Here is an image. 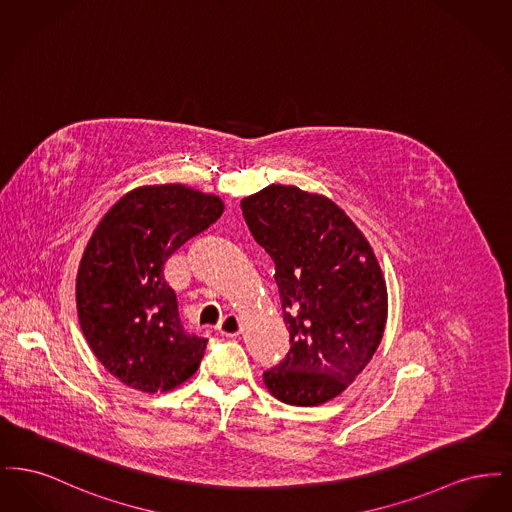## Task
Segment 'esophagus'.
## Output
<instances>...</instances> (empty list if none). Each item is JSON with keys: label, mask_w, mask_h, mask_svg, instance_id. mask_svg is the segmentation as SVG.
<instances>
[{"label": "esophagus", "mask_w": 512, "mask_h": 512, "mask_svg": "<svg viewBox=\"0 0 512 512\" xmlns=\"http://www.w3.org/2000/svg\"><path fill=\"white\" fill-rule=\"evenodd\" d=\"M219 332L226 338H236L242 332V320L236 315H226L220 320Z\"/></svg>", "instance_id": "1"}]
</instances>
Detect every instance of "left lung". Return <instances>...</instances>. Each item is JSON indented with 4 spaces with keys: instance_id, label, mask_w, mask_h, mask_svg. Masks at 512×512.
I'll use <instances>...</instances> for the list:
<instances>
[{
    "instance_id": "obj_1",
    "label": "left lung",
    "mask_w": 512,
    "mask_h": 512,
    "mask_svg": "<svg viewBox=\"0 0 512 512\" xmlns=\"http://www.w3.org/2000/svg\"><path fill=\"white\" fill-rule=\"evenodd\" d=\"M242 211L274 261L292 343L263 382L286 405L317 407L355 382L382 341V268L365 234L326 195L270 184L244 197Z\"/></svg>"
}]
</instances>
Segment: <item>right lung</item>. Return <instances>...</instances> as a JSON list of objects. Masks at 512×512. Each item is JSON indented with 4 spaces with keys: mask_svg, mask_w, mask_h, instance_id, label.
I'll list each match as a JSON object with an SVG mask.
<instances>
[{
    "mask_svg": "<svg viewBox=\"0 0 512 512\" xmlns=\"http://www.w3.org/2000/svg\"><path fill=\"white\" fill-rule=\"evenodd\" d=\"M222 211L219 195L153 184L122 195L99 220L78 265L76 313L99 363L124 386L171 391L197 372L207 340L184 332L163 270Z\"/></svg>",
    "mask_w": 512,
    "mask_h": 512,
    "instance_id": "1",
    "label": "right lung"
}]
</instances>
